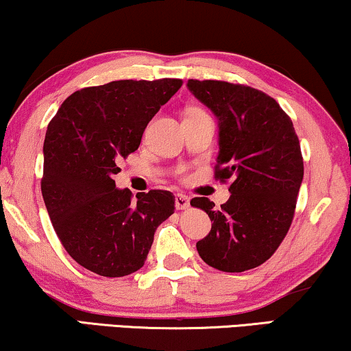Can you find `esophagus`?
Segmentation results:
<instances>
[{
    "mask_svg": "<svg viewBox=\"0 0 351 351\" xmlns=\"http://www.w3.org/2000/svg\"><path fill=\"white\" fill-rule=\"evenodd\" d=\"M190 206V198L184 193H177L176 195V208L177 209H186Z\"/></svg>",
    "mask_w": 351,
    "mask_h": 351,
    "instance_id": "1",
    "label": "esophagus"
}]
</instances>
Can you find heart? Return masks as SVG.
Segmentation results:
<instances>
[{
    "instance_id": "1",
    "label": "heart",
    "mask_w": 351,
    "mask_h": 351,
    "mask_svg": "<svg viewBox=\"0 0 351 351\" xmlns=\"http://www.w3.org/2000/svg\"><path fill=\"white\" fill-rule=\"evenodd\" d=\"M190 113H204L203 110H198V108H195V110H190Z\"/></svg>"
}]
</instances>
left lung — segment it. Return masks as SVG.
Wrapping results in <instances>:
<instances>
[{"label":"left lung","mask_w":351,"mask_h":351,"mask_svg":"<svg viewBox=\"0 0 351 351\" xmlns=\"http://www.w3.org/2000/svg\"><path fill=\"white\" fill-rule=\"evenodd\" d=\"M196 99L219 118L214 177L230 182L227 203L193 198L213 227L196 243L213 268L239 273L262 265L289 232L304 179V158L294 124L280 104L251 86L189 80Z\"/></svg>","instance_id":"1"}]
</instances>
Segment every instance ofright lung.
<instances>
[{
	"label": "right lung",
	"instance_id": "obj_1",
	"mask_svg": "<svg viewBox=\"0 0 351 351\" xmlns=\"http://www.w3.org/2000/svg\"><path fill=\"white\" fill-rule=\"evenodd\" d=\"M182 80H119L76 90L51 119L41 193L62 246L81 267L119 278L143 267L158 225L174 214L167 190H118V161L141 145L147 124Z\"/></svg>",
	"mask_w": 351,
	"mask_h": 351
}]
</instances>
